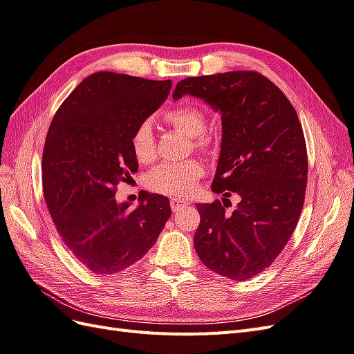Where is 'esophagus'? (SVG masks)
Masks as SVG:
<instances>
[{
	"label": "esophagus",
	"mask_w": 354,
	"mask_h": 354,
	"mask_svg": "<svg viewBox=\"0 0 354 354\" xmlns=\"http://www.w3.org/2000/svg\"><path fill=\"white\" fill-rule=\"evenodd\" d=\"M187 203H188V202L184 201V198H179V197H171V198H170V207H171V209H174L175 212L179 211V209H183V207H184Z\"/></svg>",
	"instance_id": "1"
}]
</instances>
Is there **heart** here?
<instances>
[{"label":"heart","instance_id":"b5f03b06","mask_svg":"<svg viewBox=\"0 0 354 354\" xmlns=\"http://www.w3.org/2000/svg\"><path fill=\"white\" fill-rule=\"evenodd\" d=\"M166 122L178 133L193 139V147L206 149L209 140L205 130L207 118L196 104H184L171 109L166 113ZM131 151L134 157L142 162H149L156 158V136L153 125L149 120L142 121L131 134ZM205 175V167L197 160L184 162H165L153 169L148 175V187L162 194H187L193 189L198 179Z\"/></svg>","mask_w":354,"mask_h":354}]
</instances>
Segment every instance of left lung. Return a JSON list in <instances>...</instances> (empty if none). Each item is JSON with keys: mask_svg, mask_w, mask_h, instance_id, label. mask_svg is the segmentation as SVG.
<instances>
[{"mask_svg": "<svg viewBox=\"0 0 354 354\" xmlns=\"http://www.w3.org/2000/svg\"><path fill=\"white\" fill-rule=\"evenodd\" d=\"M185 94L221 113L212 192L241 196L232 212L225 198L196 205L202 218L196 252L221 277H256L279 256L302 212L308 175L302 125L283 91L257 71L187 77L171 97Z\"/></svg>", "mask_w": 354, "mask_h": 354, "instance_id": "obj_1", "label": "left lung"}]
</instances>
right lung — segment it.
I'll return each mask as SVG.
<instances>
[{
    "instance_id": "add662e5",
    "label": "right lung",
    "mask_w": 354,
    "mask_h": 354,
    "mask_svg": "<svg viewBox=\"0 0 354 354\" xmlns=\"http://www.w3.org/2000/svg\"><path fill=\"white\" fill-rule=\"evenodd\" d=\"M170 88V80L98 71L53 116L41 160L44 201L62 242L93 274L112 275L139 261L171 214L161 194L143 193L136 209L115 198L116 185L139 169L131 134Z\"/></svg>"
}]
</instances>
